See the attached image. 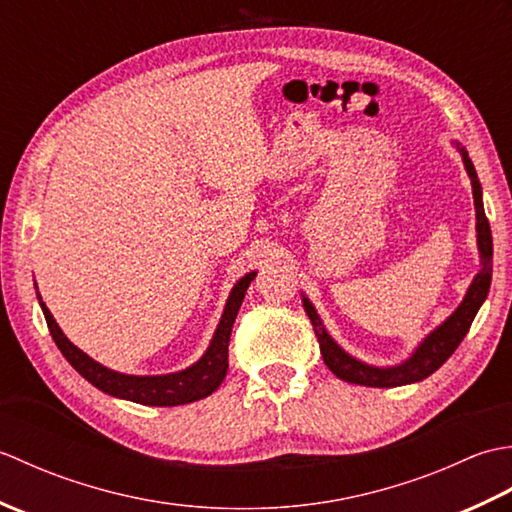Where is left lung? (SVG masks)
Wrapping results in <instances>:
<instances>
[{"mask_svg":"<svg viewBox=\"0 0 512 512\" xmlns=\"http://www.w3.org/2000/svg\"><path fill=\"white\" fill-rule=\"evenodd\" d=\"M455 149L460 151L464 169L471 178V187H473V202H475V231H477V250H480V270L473 277L469 290L462 299V303L455 308L447 319H444L436 330H431L424 339L418 343L416 350L409 354V358L398 363V365H387V367H378V365H369L358 361L356 356L347 354L343 347L336 343L330 332L325 330V325L321 317L314 310L312 301L301 295L303 308H306L308 317L314 325V334L319 339V347L323 354V363L328 365L330 372L345 380V383H354V385H365V387H400V385H411L418 383V380H424L431 376L436 369H440L447 358L458 350V345L469 332L471 323L475 319L477 310L482 308V303L488 297V288H491V279H493V235H491V224L486 220L484 213V202H482V184L477 180V173L473 162L469 158V151H466L460 143H455Z\"/></svg>","mask_w":512,"mask_h":512,"instance_id":"obj_1","label":"left lung"}]
</instances>
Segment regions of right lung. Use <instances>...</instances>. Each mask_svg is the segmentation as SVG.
<instances>
[{"instance_id":"1","label":"right lung","mask_w":512,"mask_h":512,"mask_svg":"<svg viewBox=\"0 0 512 512\" xmlns=\"http://www.w3.org/2000/svg\"><path fill=\"white\" fill-rule=\"evenodd\" d=\"M255 275L257 270L246 273L233 286L231 295L226 299L222 319L213 332V339L198 361L180 369V372L154 374V376L121 374L101 363H96L94 358H90L83 350H79V347H76L68 336L63 334L59 323L54 321L52 312L46 308V303L41 301L39 292H37V299L43 310V317H46L48 330L52 334L54 343H57L61 354L65 356V361H68L76 372L88 380V383H92L96 389H101L114 398L132 400V402H138V405L176 407V405H187V402H195L211 396L213 391L222 385V380L228 372V341H231L233 323L239 312V306H242L250 281L255 279Z\"/></svg>"}]
</instances>
